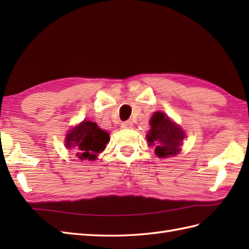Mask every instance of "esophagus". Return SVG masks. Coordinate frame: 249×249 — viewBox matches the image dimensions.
Instances as JSON below:
<instances>
[{
  "instance_id": "obj_1",
  "label": "esophagus",
  "mask_w": 249,
  "mask_h": 249,
  "mask_svg": "<svg viewBox=\"0 0 249 249\" xmlns=\"http://www.w3.org/2000/svg\"><path fill=\"white\" fill-rule=\"evenodd\" d=\"M133 126H134V124L131 121H126L121 124L122 128H133Z\"/></svg>"
}]
</instances>
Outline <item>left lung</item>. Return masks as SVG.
I'll return each mask as SVG.
<instances>
[{"label": "left lung", "mask_w": 249, "mask_h": 249, "mask_svg": "<svg viewBox=\"0 0 249 249\" xmlns=\"http://www.w3.org/2000/svg\"><path fill=\"white\" fill-rule=\"evenodd\" d=\"M151 129L146 135L149 145H155L158 157L178 155L185 139L184 130L160 111H156L150 120Z\"/></svg>", "instance_id": "8db88e82"}]
</instances>
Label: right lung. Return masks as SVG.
Returning <instances> with one entry per match:
<instances>
[{
	"mask_svg": "<svg viewBox=\"0 0 249 249\" xmlns=\"http://www.w3.org/2000/svg\"><path fill=\"white\" fill-rule=\"evenodd\" d=\"M110 140L107 131L100 129L96 123L83 121L66 135L65 146L72 150L80 160H94L103 152Z\"/></svg>",
	"mask_w": 249,
	"mask_h": 249,
	"instance_id": "add662e5",
	"label": "right lung"
}]
</instances>
